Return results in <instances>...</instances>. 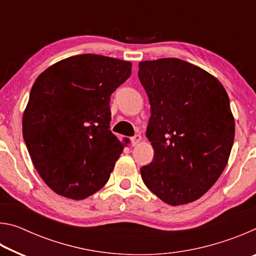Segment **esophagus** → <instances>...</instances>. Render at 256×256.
Wrapping results in <instances>:
<instances>
[{
	"label": "esophagus",
	"mask_w": 256,
	"mask_h": 256,
	"mask_svg": "<svg viewBox=\"0 0 256 256\" xmlns=\"http://www.w3.org/2000/svg\"><path fill=\"white\" fill-rule=\"evenodd\" d=\"M140 141H141V136L140 134H136L133 138H131V146H136L140 144Z\"/></svg>",
	"instance_id": "obj_1"
}]
</instances>
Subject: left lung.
Segmentation results:
<instances>
[{
    "label": "left lung",
    "instance_id": "left-lung-1",
    "mask_svg": "<svg viewBox=\"0 0 256 256\" xmlns=\"http://www.w3.org/2000/svg\"><path fill=\"white\" fill-rule=\"evenodd\" d=\"M151 115L146 136L154 154L140 170L151 192L170 206L200 198L226 167L235 138L229 97L209 72L180 58L138 63Z\"/></svg>",
    "mask_w": 256,
    "mask_h": 256
}]
</instances>
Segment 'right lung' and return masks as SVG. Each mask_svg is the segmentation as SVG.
<instances>
[{"instance_id": "obj_1", "label": "right lung", "mask_w": 256, "mask_h": 256, "mask_svg": "<svg viewBox=\"0 0 256 256\" xmlns=\"http://www.w3.org/2000/svg\"><path fill=\"white\" fill-rule=\"evenodd\" d=\"M132 63L96 54L71 56L40 73L22 118L30 158L48 188L84 200L110 180L124 146L110 132L112 92Z\"/></svg>"}]
</instances>
